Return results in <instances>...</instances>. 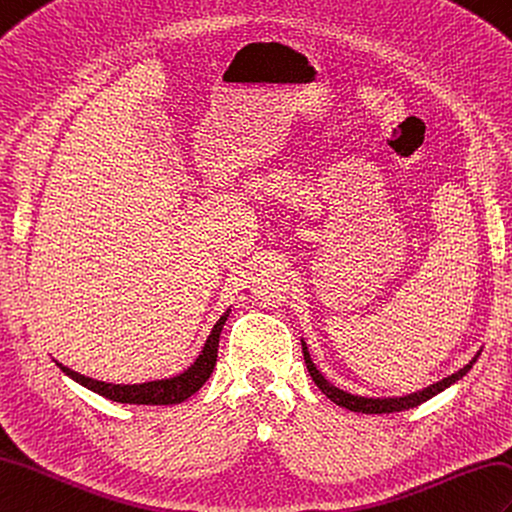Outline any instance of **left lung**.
Instances as JSON below:
<instances>
[{
  "mask_svg": "<svg viewBox=\"0 0 512 512\" xmlns=\"http://www.w3.org/2000/svg\"><path fill=\"white\" fill-rule=\"evenodd\" d=\"M478 355H480V353H478ZM478 355H475V358H473L467 366H462L458 373L449 375V377L441 379V382L427 386V388H423V390H419V392H412V395H406V397H392V399H371V397L351 395V392H344V390L336 388L334 384H329L327 379H325L323 375H320L318 368L314 366V362H312V358H310V353H307L305 342H303V358H305V364H307V371H310V375H312V379H314V384H316L320 390H323L331 401L338 403V406L347 408V410H351V412H362V414H390V412H401V410H410V408L421 406L423 401L432 399L434 395H438V392H443V390L449 388L451 384H456L458 379L465 377V375L471 371V366L475 364V360H478Z\"/></svg>",
  "mask_w": 512,
  "mask_h": 512,
  "instance_id": "8db88e82",
  "label": "left lung"
}]
</instances>
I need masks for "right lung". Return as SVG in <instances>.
I'll use <instances>...</instances> for the list:
<instances>
[{
    "mask_svg": "<svg viewBox=\"0 0 512 512\" xmlns=\"http://www.w3.org/2000/svg\"><path fill=\"white\" fill-rule=\"evenodd\" d=\"M229 312L231 310L224 312L218 323L213 325L211 334L196 358V362L181 375L170 377V379H157V382H146V384H106V382H98V379H91L71 371V368L63 366L61 362L56 364L65 375L74 379V382L117 403H137V406H170V403H181L187 397H192L194 392H198L200 386L211 377L213 366H216V360H218L220 331L224 323H227Z\"/></svg>",
    "mask_w": 512,
    "mask_h": 512,
    "instance_id": "add662e5",
    "label": "right lung"
}]
</instances>
